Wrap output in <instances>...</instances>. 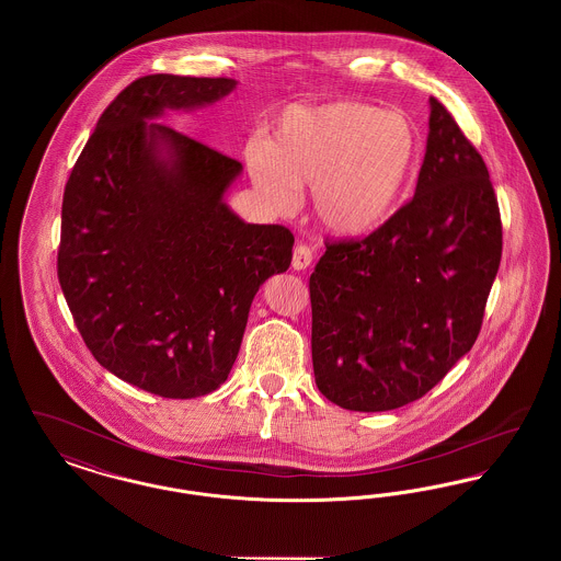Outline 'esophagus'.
I'll use <instances>...</instances> for the list:
<instances>
[{
	"label": "esophagus",
	"instance_id": "esophagus-1",
	"mask_svg": "<svg viewBox=\"0 0 561 561\" xmlns=\"http://www.w3.org/2000/svg\"><path fill=\"white\" fill-rule=\"evenodd\" d=\"M311 263H313V252H311V248L305 245V243H298V245L294 248L293 267L296 268V271H305Z\"/></svg>",
	"mask_w": 561,
	"mask_h": 561
}]
</instances>
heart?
Instances as JSON below:
<instances>
[{
	"instance_id": "b5f03b06",
	"label": "heart",
	"mask_w": 561,
	"mask_h": 561,
	"mask_svg": "<svg viewBox=\"0 0 561 561\" xmlns=\"http://www.w3.org/2000/svg\"><path fill=\"white\" fill-rule=\"evenodd\" d=\"M416 153L405 115L334 101L284 108L265 142L245 147V163L271 208L288 210L296 187H313L321 225L343 238H364L396 213Z\"/></svg>"
}]
</instances>
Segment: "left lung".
Segmentation results:
<instances>
[{
	"label": "left lung",
	"instance_id": "1",
	"mask_svg": "<svg viewBox=\"0 0 561 561\" xmlns=\"http://www.w3.org/2000/svg\"><path fill=\"white\" fill-rule=\"evenodd\" d=\"M414 197L362 240L325 241L309 279L321 393L355 412L423 398L473 347L501 265L488 168L450 111L428 99Z\"/></svg>",
	"mask_w": 561,
	"mask_h": 561
}]
</instances>
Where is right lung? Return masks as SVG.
I'll return each mask as SVG.
<instances>
[{"instance_id":"right-lung-1","label":"right lung","mask_w":561,"mask_h":561,"mask_svg":"<svg viewBox=\"0 0 561 561\" xmlns=\"http://www.w3.org/2000/svg\"><path fill=\"white\" fill-rule=\"evenodd\" d=\"M233 88L170 73L133 81L103 111L62 197L56 268L85 347L170 400L227 380L254 294L293 261L290 229L243 222L222 202L240 161L149 122Z\"/></svg>"}]
</instances>
